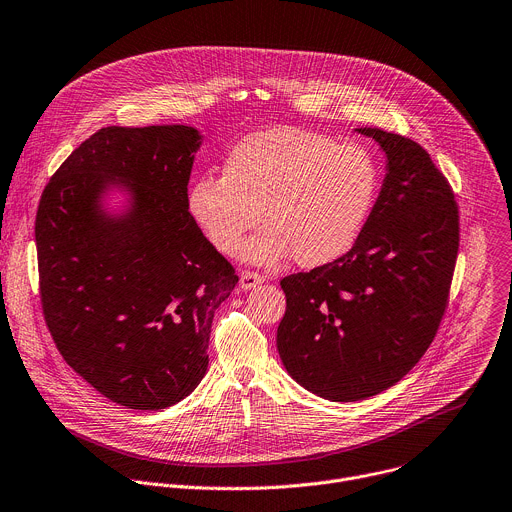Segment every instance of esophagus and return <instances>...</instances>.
Listing matches in <instances>:
<instances>
[{
	"label": "esophagus",
	"mask_w": 512,
	"mask_h": 512,
	"mask_svg": "<svg viewBox=\"0 0 512 512\" xmlns=\"http://www.w3.org/2000/svg\"><path fill=\"white\" fill-rule=\"evenodd\" d=\"M262 282H264V276H260V274H256V272L244 270V272L240 274V289H242V291H252V289H256L258 285H262Z\"/></svg>",
	"instance_id": "obj_1"
}]
</instances>
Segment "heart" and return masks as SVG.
Wrapping results in <instances>:
<instances>
[{
    "instance_id": "obj_1",
    "label": "heart",
    "mask_w": 512,
    "mask_h": 512,
    "mask_svg": "<svg viewBox=\"0 0 512 512\" xmlns=\"http://www.w3.org/2000/svg\"><path fill=\"white\" fill-rule=\"evenodd\" d=\"M380 189L374 156L360 144L303 128H272L242 138L223 160V175L197 177L187 207L205 238L225 256L303 268L348 254L362 236Z\"/></svg>"
}]
</instances>
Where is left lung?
Listing matches in <instances>:
<instances>
[{"mask_svg": "<svg viewBox=\"0 0 512 512\" xmlns=\"http://www.w3.org/2000/svg\"><path fill=\"white\" fill-rule=\"evenodd\" d=\"M384 152V181L354 248L280 280L276 348L289 376L331 403L399 382L431 346L458 258V205L413 140L356 128Z\"/></svg>", "mask_w": 512, "mask_h": 512, "instance_id": "left-lung-1", "label": "left lung"}]
</instances>
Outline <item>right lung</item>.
Segmentation results:
<instances>
[{"label": "right lung", "instance_id": "obj_1", "mask_svg": "<svg viewBox=\"0 0 512 512\" xmlns=\"http://www.w3.org/2000/svg\"><path fill=\"white\" fill-rule=\"evenodd\" d=\"M203 134L103 128L56 170L36 213L40 297L67 364L109 401L173 407L203 380L215 309L238 276L187 185Z\"/></svg>", "mask_w": 512, "mask_h": 512}]
</instances>
